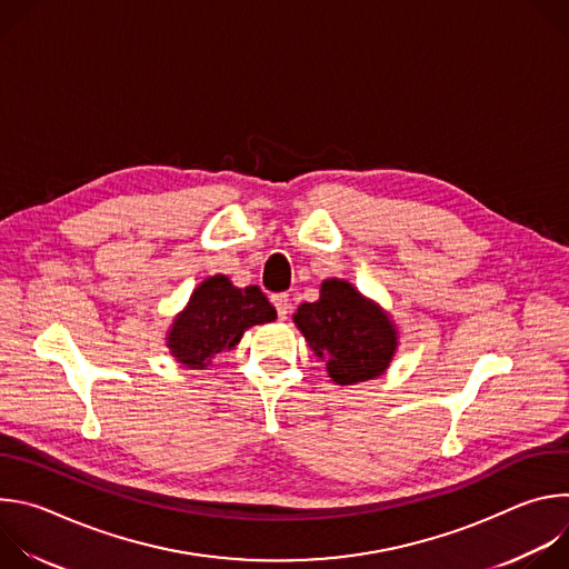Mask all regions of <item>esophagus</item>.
<instances>
[{"instance_id":"obj_1","label":"esophagus","mask_w":569,"mask_h":569,"mask_svg":"<svg viewBox=\"0 0 569 569\" xmlns=\"http://www.w3.org/2000/svg\"><path fill=\"white\" fill-rule=\"evenodd\" d=\"M272 306L277 308L279 319H286V317H288V312H290V297H288L286 292H281V295H272Z\"/></svg>"}]
</instances>
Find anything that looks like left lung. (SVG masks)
Returning <instances> with one entry per match:
<instances>
[{
    "instance_id": "obj_1",
    "label": "left lung",
    "mask_w": 569,
    "mask_h": 569,
    "mask_svg": "<svg viewBox=\"0 0 569 569\" xmlns=\"http://www.w3.org/2000/svg\"><path fill=\"white\" fill-rule=\"evenodd\" d=\"M292 321L342 387L382 376L400 345L389 312L345 279H323L319 299L301 303Z\"/></svg>"
}]
</instances>
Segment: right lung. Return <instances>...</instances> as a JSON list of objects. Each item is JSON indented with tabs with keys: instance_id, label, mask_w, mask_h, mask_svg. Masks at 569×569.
<instances>
[{
	"instance_id": "right-lung-1",
	"label": "right lung",
	"mask_w": 569,
	"mask_h": 569,
	"mask_svg": "<svg viewBox=\"0 0 569 569\" xmlns=\"http://www.w3.org/2000/svg\"><path fill=\"white\" fill-rule=\"evenodd\" d=\"M277 319L274 306L259 286L236 288L213 274L198 283L167 331L169 353L187 369H207L211 360L236 349L242 333Z\"/></svg>"
}]
</instances>
